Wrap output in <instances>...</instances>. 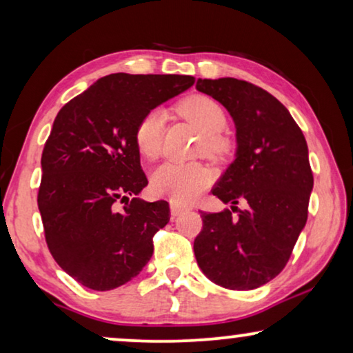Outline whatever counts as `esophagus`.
<instances>
[{
  "mask_svg": "<svg viewBox=\"0 0 353 353\" xmlns=\"http://www.w3.org/2000/svg\"><path fill=\"white\" fill-rule=\"evenodd\" d=\"M185 210H186L185 207L178 205L176 202H170V215H172V220H175L176 216H180Z\"/></svg>",
  "mask_w": 353,
  "mask_h": 353,
  "instance_id": "esophagus-1",
  "label": "esophagus"
}]
</instances>
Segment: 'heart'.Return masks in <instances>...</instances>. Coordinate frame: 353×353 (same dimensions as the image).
Segmentation results:
<instances>
[{"label": "heart", "instance_id": "b5f03b06", "mask_svg": "<svg viewBox=\"0 0 353 353\" xmlns=\"http://www.w3.org/2000/svg\"><path fill=\"white\" fill-rule=\"evenodd\" d=\"M180 112L204 133V152L216 157L226 151V141L220 133L226 125L223 109L214 99L202 94L186 98L180 104ZM165 112L161 109L149 110L139 119L134 128V143L143 157L156 159L162 151ZM212 173L199 162H163L154 168L151 188L159 196L168 197L178 204H188L209 186Z\"/></svg>", "mask_w": 353, "mask_h": 353}]
</instances>
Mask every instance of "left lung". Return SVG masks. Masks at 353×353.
Returning a JSON list of instances; mask_svg holds the SVG:
<instances>
[{"label":"left lung","mask_w":353,"mask_h":353,"mask_svg":"<svg viewBox=\"0 0 353 353\" xmlns=\"http://www.w3.org/2000/svg\"><path fill=\"white\" fill-rule=\"evenodd\" d=\"M196 90L230 112L236 152L212 191L231 210L202 212L194 255L210 281L249 291L281 273L307 223L313 190L307 141L289 110L249 81L199 79Z\"/></svg>","instance_id":"1"}]
</instances>
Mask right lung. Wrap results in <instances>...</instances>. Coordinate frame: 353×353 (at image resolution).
<instances>
[{
	"label": "right lung",
	"instance_id": "1",
	"mask_svg": "<svg viewBox=\"0 0 353 353\" xmlns=\"http://www.w3.org/2000/svg\"><path fill=\"white\" fill-rule=\"evenodd\" d=\"M192 85L191 75L110 74L54 119L41 156L38 209L52 257L83 286L110 291L151 260L152 236L168 223L170 209L165 201L137 197L148 178L134 128Z\"/></svg>",
	"mask_w": 353,
	"mask_h": 353
}]
</instances>
